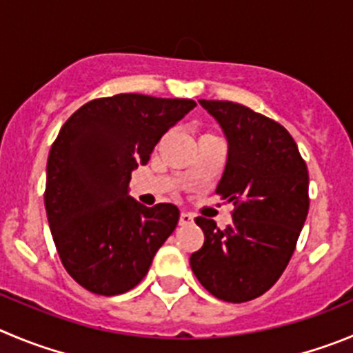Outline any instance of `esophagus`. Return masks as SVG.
Here are the masks:
<instances>
[{
	"mask_svg": "<svg viewBox=\"0 0 353 353\" xmlns=\"http://www.w3.org/2000/svg\"><path fill=\"white\" fill-rule=\"evenodd\" d=\"M193 223V214H190V212H181V216H179V225L183 226V225H192Z\"/></svg>",
	"mask_w": 353,
	"mask_h": 353,
	"instance_id": "34e87169",
	"label": "esophagus"
}]
</instances>
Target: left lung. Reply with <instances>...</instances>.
Returning a JSON list of instances; mask_svg holds the SVG:
<instances>
[{"instance_id":"obj_1","label":"left lung","mask_w":353,"mask_h":353,"mask_svg":"<svg viewBox=\"0 0 353 353\" xmlns=\"http://www.w3.org/2000/svg\"><path fill=\"white\" fill-rule=\"evenodd\" d=\"M200 106L221 125L228 158L216 192L233 202L225 230L196 217L205 242L190 258L200 284L217 299L251 301L288 266L308 214V169L281 123L230 101Z\"/></svg>"}]
</instances>
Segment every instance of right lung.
<instances>
[{"mask_svg": "<svg viewBox=\"0 0 353 353\" xmlns=\"http://www.w3.org/2000/svg\"><path fill=\"white\" fill-rule=\"evenodd\" d=\"M195 106L192 99L118 94L87 102L62 125L48 154L45 209L62 265L87 291L136 288L176 230V205H143L128 183Z\"/></svg>", "mask_w": 353, "mask_h": 353, "instance_id": "obj_1", "label": "right lung"}]
</instances>
